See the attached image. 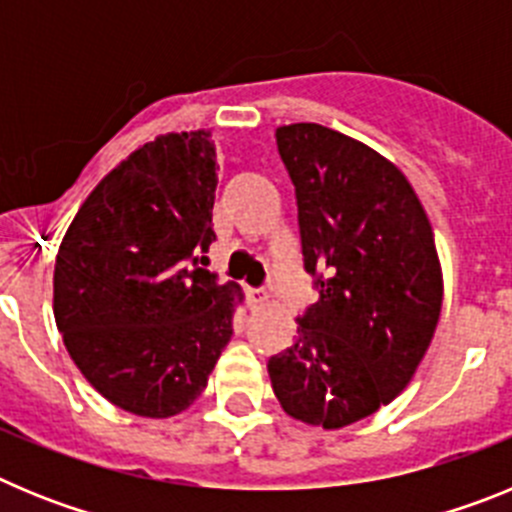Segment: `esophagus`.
Masks as SVG:
<instances>
[{"label": "esophagus", "mask_w": 512, "mask_h": 512, "mask_svg": "<svg viewBox=\"0 0 512 512\" xmlns=\"http://www.w3.org/2000/svg\"><path fill=\"white\" fill-rule=\"evenodd\" d=\"M246 297H248V305L259 307V305H264L266 300H269V292H266V289L246 287Z\"/></svg>", "instance_id": "1"}]
</instances>
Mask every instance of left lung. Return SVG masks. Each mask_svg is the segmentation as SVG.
I'll return each instance as SVG.
<instances>
[{
  "label": "left lung",
  "mask_w": 512,
  "mask_h": 512,
  "mask_svg": "<svg viewBox=\"0 0 512 512\" xmlns=\"http://www.w3.org/2000/svg\"><path fill=\"white\" fill-rule=\"evenodd\" d=\"M320 300L269 359L284 413L338 431L390 405L436 333L443 274L431 220L400 169L318 125L277 128Z\"/></svg>",
  "instance_id": "8db88e82"
}]
</instances>
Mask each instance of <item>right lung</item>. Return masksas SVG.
<instances>
[{
    "label": "right lung",
    "instance_id": "add662e5",
    "mask_svg": "<svg viewBox=\"0 0 512 512\" xmlns=\"http://www.w3.org/2000/svg\"><path fill=\"white\" fill-rule=\"evenodd\" d=\"M215 166L210 130L158 135L92 189L58 248L66 351L104 400L140 418L187 410L233 336L241 287L200 266L215 241Z\"/></svg>",
    "mask_w": 512,
    "mask_h": 512
}]
</instances>
